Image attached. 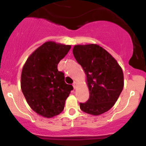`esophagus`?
<instances>
[{
  "label": "esophagus",
  "instance_id": "34e87169",
  "mask_svg": "<svg viewBox=\"0 0 146 146\" xmlns=\"http://www.w3.org/2000/svg\"><path fill=\"white\" fill-rule=\"evenodd\" d=\"M77 85H78V83L76 82H73V88H74V89H76V88H77Z\"/></svg>",
  "mask_w": 146,
  "mask_h": 146
}]
</instances>
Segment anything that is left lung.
I'll return each instance as SVG.
<instances>
[{
    "label": "left lung",
    "instance_id": "obj_1",
    "mask_svg": "<svg viewBox=\"0 0 146 146\" xmlns=\"http://www.w3.org/2000/svg\"><path fill=\"white\" fill-rule=\"evenodd\" d=\"M73 54L87 76L90 98L80 103L84 112L100 115L110 110L123 88L121 68L114 57L97 44L76 45Z\"/></svg>",
    "mask_w": 146,
    "mask_h": 146
}]
</instances>
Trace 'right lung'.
<instances>
[{"label": "right lung", "mask_w": 146, "mask_h": 146, "mask_svg": "<svg viewBox=\"0 0 146 146\" xmlns=\"http://www.w3.org/2000/svg\"><path fill=\"white\" fill-rule=\"evenodd\" d=\"M70 45L47 42L27 58L21 75V89L29 107L42 117H51L64 110L65 101L73 88L64 81L57 68Z\"/></svg>", "instance_id": "add662e5"}]
</instances>
